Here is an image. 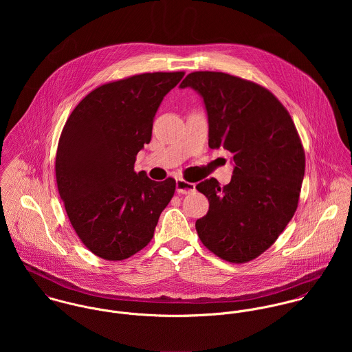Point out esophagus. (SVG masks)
Segmentation results:
<instances>
[{"label": "esophagus", "mask_w": 352, "mask_h": 352, "mask_svg": "<svg viewBox=\"0 0 352 352\" xmlns=\"http://www.w3.org/2000/svg\"><path fill=\"white\" fill-rule=\"evenodd\" d=\"M176 191L179 194H190L195 191V184L186 182L184 179H177L176 180Z\"/></svg>", "instance_id": "esophagus-1"}]
</instances>
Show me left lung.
I'll use <instances>...</instances> for the list:
<instances>
[{
	"instance_id": "obj_1",
	"label": "left lung",
	"mask_w": 352,
	"mask_h": 352,
	"mask_svg": "<svg viewBox=\"0 0 352 352\" xmlns=\"http://www.w3.org/2000/svg\"><path fill=\"white\" fill-rule=\"evenodd\" d=\"M208 116V146L233 153L229 184L197 186L210 207L195 228L203 245L230 263L267 251L292 221L300 201L305 151L296 124L268 89L222 72L190 73Z\"/></svg>"
}]
</instances>
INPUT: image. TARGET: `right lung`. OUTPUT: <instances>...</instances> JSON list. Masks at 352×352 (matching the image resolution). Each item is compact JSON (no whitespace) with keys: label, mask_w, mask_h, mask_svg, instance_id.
<instances>
[{"label":"right lung","mask_w":352,"mask_h":352,"mask_svg":"<svg viewBox=\"0 0 352 352\" xmlns=\"http://www.w3.org/2000/svg\"><path fill=\"white\" fill-rule=\"evenodd\" d=\"M184 72L144 73L107 82L77 104L59 137L55 176L69 221L82 244L104 260L145 248L176 182L135 172L155 112Z\"/></svg>","instance_id":"right-lung-1"}]
</instances>
